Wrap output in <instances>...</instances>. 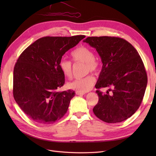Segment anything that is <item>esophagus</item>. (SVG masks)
Masks as SVG:
<instances>
[{"instance_id": "34e87169", "label": "esophagus", "mask_w": 156, "mask_h": 156, "mask_svg": "<svg viewBox=\"0 0 156 156\" xmlns=\"http://www.w3.org/2000/svg\"><path fill=\"white\" fill-rule=\"evenodd\" d=\"M85 93V92H76V94L78 95H84Z\"/></svg>"}]
</instances>
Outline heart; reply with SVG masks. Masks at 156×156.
Segmentation results:
<instances>
[{
    "instance_id": "heart-1",
    "label": "heart",
    "mask_w": 156,
    "mask_h": 156,
    "mask_svg": "<svg viewBox=\"0 0 156 156\" xmlns=\"http://www.w3.org/2000/svg\"><path fill=\"white\" fill-rule=\"evenodd\" d=\"M71 55L73 59L76 62L85 63L86 71L97 72L99 69V62L95 58L94 51L88 47L81 46L73 51ZM59 68L63 75L68 78H71L73 75L72 64L66 59H62L59 62ZM95 82V78L93 75H88L84 78L73 80L68 84L69 88L77 92H86L89 91Z\"/></svg>"
}]
</instances>
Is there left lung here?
I'll return each instance as SVG.
<instances>
[{
  "mask_svg": "<svg viewBox=\"0 0 156 156\" xmlns=\"http://www.w3.org/2000/svg\"><path fill=\"white\" fill-rule=\"evenodd\" d=\"M96 49L102 68L96 88L109 87L105 94L99 90L95 115L109 123H116L132 116L140 107L147 84L140 56L126 40L114 37H92L83 40Z\"/></svg>",
  "mask_w": 156,
  "mask_h": 156,
  "instance_id": "8db88e82",
  "label": "left lung"
}]
</instances>
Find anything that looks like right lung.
Wrapping results in <instances>:
<instances>
[{
	"instance_id": "obj_1",
	"label": "right lung",
	"mask_w": 156,
	"mask_h": 156,
	"mask_svg": "<svg viewBox=\"0 0 156 156\" xmlns=\"http://www.w3.org/2000/svg\"><path fill=\"white\" fill-rule=\"evenodd\" d=\"M85 37H45L24 50L13 72V96L29 118L41 124H51L66 113L75 91L57 92L64 84L60 69L62 55Z\"/></svg>"
}]
</instances>
